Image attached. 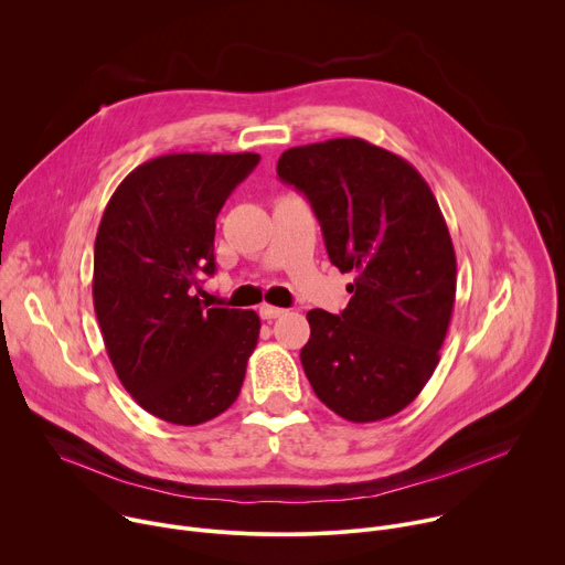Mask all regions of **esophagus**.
<instances>
[{"label":"esophagus","mask_w":565,"mask_h":565,"mask_svg":"<svg viewBox=\"0 0 565 565\" xmlns=\"http://www.w3.org/2000/svg\"><path fill=\"white\" fill-rule=\"evenodd\" d=\"M284 312H286L284 308L273 306V303H262V306H259V315H262L264 319H275V317H281Z\"/></svg>","instance_id":"obj_1"}]
</instances>
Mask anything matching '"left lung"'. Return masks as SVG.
Instances as JSON below:
<instances>
[{"label":"left lung","mask_w":565,"mask_h":565,"mask_svg":"<svg viewBox=\"0 0 565 565\" xmlns=\"http://www.w3.org/2000/svg\"><path fill=\"white\" fill-rule=\"evenodd\" d=\"M277 174L310 201L331 264L355 273L340 315H306V377L351 423L395 416L429 382L456 301L438 201L405 158L362 138L290 147Z\"/></svg>","instance_id":"left-lung-1"}]
</instances>
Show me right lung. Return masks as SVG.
Returning <instances> with one entry per match:
<instances>
[{
  "label": "right lung",
  "instance_id": "right-lung-1",
  "mask_svg": "<svg viewBox=\"0 0 565 565\" xmlns=\"http://www.w3.org/2000/svg\"><path fill=\"white\" fill-rule=\"evenodd\" d=\"M259 153H166L109 199L94 250V308L109 360L138 405L172 425H201L238 397L262 321L205 308L216 216Z\"/></svg>",
  "mask_w": 565,
  "mask_h": 565
}]
</instances>
